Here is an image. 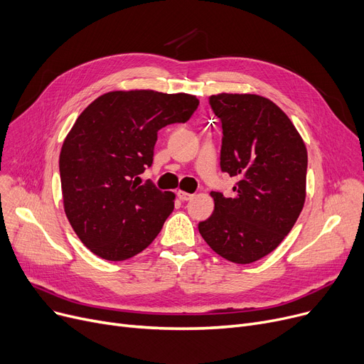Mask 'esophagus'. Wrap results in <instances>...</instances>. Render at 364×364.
<instances>
[{
	"mask_svg": "<svg viewBox=\"0 0 364 364\" xmlns=\"http://www.w3.org/2000/svg\"><path fill=\"white\" fill-rule=\"evenodd\" d=\"M177 196H178V199H180V200H190V199H193V196H195V195H192V193H187V192H183V190H178V192H177Z\"/></svg>",
	"mask_w": 364,
	"mask_h": 364,
	"instance_id": "obj_1",
	"label": "esophagus"
}]
</instances>
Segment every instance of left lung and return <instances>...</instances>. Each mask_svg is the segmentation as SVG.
Here are the masks:
<instances>
[{
  "mask_svg": "<svg viewBox=\"0 0 364 364\" xmlns=\"http://www.w3.org/2000/svg\"><path fill=\"white\" fill-rule=\"evenodd\" d=\"M220 119V166L235 177V196L211 192L214 213L199 233L220 257L250 264L288 236L305 202L307 149L286 113L257 94L209 97Z\"/></svg>",
  "mask_w": 364,
  "mask_h": 364,
  "instance_id": "obj_1",
  "label": "left lung"
}]
</instances>
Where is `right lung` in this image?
Returning <instances> with one entry per match:
<instances>
[{
	"label": "right lung",
	"instance_id": "add662e5",
	"mask_svg": "<svg viewBox=\"0 0 364 364\" xmlns=\"http://www.w3.org/2000/svg\"><path fill=\"white\" fill-rule=\"evenodd\" d=\"M199 106L190 94L112 91L76 119L59 168L66 217L97 257L124 261L153 242L174 209V193L140 174L153 164L158 131L187 122Z\"/></svg>",
	"mask_w": 364,
	"mask_h": 364
}]
</instances>
